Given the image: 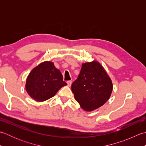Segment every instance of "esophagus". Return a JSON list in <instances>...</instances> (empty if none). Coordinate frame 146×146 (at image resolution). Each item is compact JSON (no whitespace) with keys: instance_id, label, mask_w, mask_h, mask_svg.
<instances>
[{"instance_id":"1","label":"esophagus","mask_w":146,"mask_h":146,"mask_svg":"<svg viewBox=\"0 0 146 146\" xmlns=\"http://www.w3.org/2000/svg\"><path fill=\"white\" fill-rule=\"evenodd\" d=\"M71 83H72V82L71 81H68L67 82V84L68 86H70L71 85Z\"/></svg>"}]
</instances>
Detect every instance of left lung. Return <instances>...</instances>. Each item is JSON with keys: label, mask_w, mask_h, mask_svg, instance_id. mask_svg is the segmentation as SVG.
Returning <instances> with one entry per match:
<instances>
[{"label": "left lung", "mask_w": 146, "mask_h": 146, "mask_svg": "<svg viewBox=\"0 0 146 146\" xmlns=\"http://www.w3.org/2000/svg\"><path fill=\"white\" fill-rule=\"evenodd\" d=\"M112 82L98 61L83 63L80 73L71 85L75 100L82 109L92 111L104 105L110 98Z\"/></svg>", "instance_id": "left-lung-1"}]
</instances>
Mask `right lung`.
<instances>
[{
  "mask_svg": "<svg viewBox=\"0 0 146 146\" xmlns=\"http://www.w3.org/2000/svg\"><path fill=\"white\" fill-rule=\"evenodd\" d=\"M67 85L60 71L52 61H46L34 68L27 76L26 90L37 102H44L54 97L59 90Z\"/></svg>",
  "mask_w": 146,
  "mask_h": 146,
  "instance_id": "right-lung-1",
  "label": "right lung"
}]
</instances>
